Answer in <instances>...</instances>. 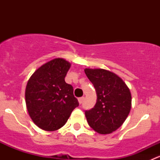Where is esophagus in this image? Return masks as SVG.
I'll return each mask as SVG.
<instances>
[{
	"label": "esophagus",
	"mask_w": 160,
	"mask_h": 160,
	"mask_svg": "<svg viewBox=\"0 0 160 160\" xmlns=\"http://www.w3.org/2000/svg\"><path fill=\"white\" fill-rule=\"evenodd\" d=\"M83 99H84V98H83V97H82V98H78L79 103H80V104H82V103H83Z\"/></svg>",
	"instance_id": "34e87169"
}]
</instances>
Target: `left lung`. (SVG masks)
Returning <instances> with one entry per match:
<instances>
[{
    "label": "left lung",
    "instance_id": "8db88e82",
    "mask_svg": "<svg viewBox=\"0 0 160 160\" xmlns=\"http://www.w3.org/2000/svg\"><path fill=\"white\" fill-rule=\"evenodd\" d=\"M97 93L94 107L85 111L88 124L95 132L110 134L125 122L132 108L129 88L121 77L104 69L84 70Z\"/></svg>",
    "mask_w": 160,
    "mask_h": 160
}]
</instances>
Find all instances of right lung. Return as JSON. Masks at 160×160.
Segmentation results:
<instances>
[{"label":"right lung","instance_id":"1","mask_svg":"<svg viewBox=\"0 0 160 160\" xmlns=\"http://www.w3.org/2000/svg\"><path fill=\"white\" fill-rule=\"evenodd\" d=\"M70 62L56 58L37 69L27 83L25 103L28 114L41 129L62 128L79 102L73 88L65 82Z\"/></svg>","mask_w":160,"mask_h":160}]
</instances>
